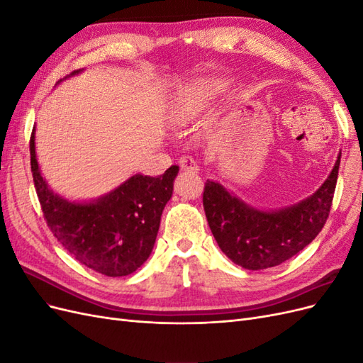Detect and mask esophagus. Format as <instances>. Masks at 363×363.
<instances>
[{
	"mask_svg": "<svg viewBox=\"0 0 363 363\" xmlns=\"http://www.w3.org/2000/svg\"><path fill=\"white\" fill-rule=\"evenodd\" d=\"M179 164H180L182 171H188V172H192V174H196V172L200 171V169H199V164H196V162H195L192 157H188V156L180 157Z\"/></svg>",
	"mask_w": 363,
	"mask_h": 363,
	"instance_id": "1",
	"label": "esophagus"
}]
</instances>
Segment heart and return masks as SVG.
<instances>
[{
    "instance_id": "1",
    "label": "heart",
    "mask_w": 363,
    "mask_h": 363,
    "mask_svg": "<svg viewBox=\"0 0 363 363\" xmlns=\"http://www.w3.org/2000/svg\"><path fill=\"white\" fill-rule=\"evenodd\" d=\"M208 98H211V91L207 87H200V89H194L192 92L186 94L172 113V124L186 127L196 123Z\"/></svg>"
}]
</instances>
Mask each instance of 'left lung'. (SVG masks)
I'll return each mask as SVG.
<instances>
[{"instance_id": "obj_1", "label": "left lung", "mask_w": 363, "mask_h": 363, "mask_svg": "<svg viewBox=\"0 0 363 363\" xmlns=\"http://www.w3.org/2000/svg\"><path fill=\"white\" fill-rule=\"evenodd\" d=\"M340 152L332 172L307 199L265 211L248 204L215 180H207L203 206L224 255L245 269H267L294 257L321 232L335 194Z\"/></svg>"}]
</instances>
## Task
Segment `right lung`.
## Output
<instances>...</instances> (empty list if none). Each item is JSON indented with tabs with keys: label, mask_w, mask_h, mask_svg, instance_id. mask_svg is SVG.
Instances as JSON below:
<instances>
[{
	"label": "right lung",
	"mask_w": 363,
	"mask_h": 363,
	"mask_svg": "<svg viewBox=\"0 0 363 363\" xmlns=\"http://www.w3.org/2000/svg\"><path fill=\"white\" fill-rule=\"evenodd\" d=\"M82 71H74L63 80ZM30 155L43 216L75 260L107 277L128 276L144 265L155 248L163 208L172 196L177 164L157 177L135 174L98 199L79 201L54 192L42 175L36 127L30 139Z\"/></svg>",
	"instance_id": "obj_1"
}]
</instances>
